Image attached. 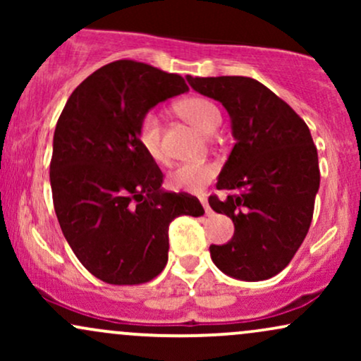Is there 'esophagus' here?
<instances>
[{"label":"esophagus","mask_w":361,"mask_h":361,"mask_svg":"<svg viewBox=\"0 0 361 361\" xmlns=\"http://www.w3.org/2000/svg\"><path fill=\"white\" fill-rule=\"evenodd\" d=\"M200 202H202V205H204L205 214H207V215L212 214V210H210V207H209V202H207V197H200Z\"/></svg>","instance_id":"esophagus-1"}]
</instances>
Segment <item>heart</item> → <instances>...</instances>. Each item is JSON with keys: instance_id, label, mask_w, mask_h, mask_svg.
<instances>
[{"instance_id": "obj_1", "label": "heart", "mask_w": 361, "mask_h": 361, "mask_svg": "<svg viewBox=\"0 0 361 361\" xmlns=\"http://www.w3.org/2000/svg\"><path fill=\"white\" fill-rule=\"evenodd\" d=\"M175 110L180 117L188 120L192 126L200 128L205 134H212L222 122L219 106L209 98L198 97V94H192L176 102ZM135 139L152 161L156 163L166 161V152L163 147V130H161V122L156 111L149 110L140 115L135 126ZM215 173L217 169L210 163H185L169 173L168 185L183 192H200L214 180Z\"/></svg>"}]
</instances>
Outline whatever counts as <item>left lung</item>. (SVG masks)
<instances>
[{"label": "left lung", "instance_id": "1", "mask_svg": "<svg viewBox=\"0 0 361 361\" xmlns=\"http://www.w3.org/2000/svg\"><path fill=\"white\" fill-rule=\"evenodd\" d=\"M186 80L226 106L235 139L217 181L233 193L209 198L215 212L233 219L234 238L210 246L212 261L234 279H271L292 261L312 222L321 173L307 123L252 78Z\"/></svg>", "mask_w": 361, "mask_h": 361}]
</instances>
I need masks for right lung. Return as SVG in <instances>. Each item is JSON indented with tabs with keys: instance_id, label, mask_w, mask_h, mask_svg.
Masks as SVG:
<instances>
[{
	"instance_id": "add662e5",
	"label": "right lung",
	"mask_w": 361,
	"mask_h": 361,
	"mask_svg": "<svg viewBox=\"0 0 361 361\" xmlns=\"http://www.w3.org/2000/svg\"><path fill=\"white\" fill-rule=\"evenodd\" d=\"M188 90L180 74L122 59L90 74L66 102L51 159L57 221L76 258L110 285H140L168 263V227L205 214L163 192V173L135 139L140 115Z\"/></svg>"
}]
</instances>
